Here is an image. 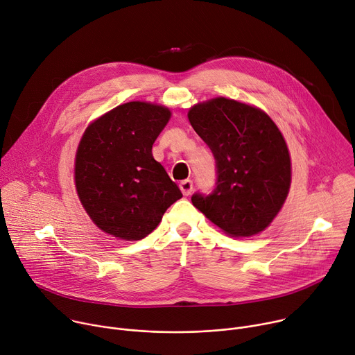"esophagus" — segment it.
<instances>
[{
  "label": "esophagus",
  "mask_w": 355,
  "mask_h": 355,
  "mask_svg": "<svg viewBox=\"0 0 355 355\" xmlns=\"http://www.w3.org/2000/svg\"><path fill=\"white\" fill-rule=\"evenodd\" d=\"M192 188H193V184L191 180H184L180 182V189L185 196H188L192 192Z\"/></svg>",
  "instance_id": "esophagus-1"
}]
</instances>
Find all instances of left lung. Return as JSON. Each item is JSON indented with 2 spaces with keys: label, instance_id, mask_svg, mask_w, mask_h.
<instances>
[{
  "label": "left lung",
  "instance_id": "left-lung-1",
  "mask_svg": "<svg viewBox=\"0 0 355 355\" xmlns=\"http://www.w3.org/2000/svg\"><path fill=\"white\" fill-rule=\"evenodd\" d=\"M188 119L216 163L214 191L195 192L192 205L233 237L260 233L291 185L289 151L279 129L263 111L222 96L192 107Z\"/></svg>",
  "mask_w": 355,
  "mask_h": 355
}]
</instances>
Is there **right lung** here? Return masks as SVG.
Instances as JSON below:
<instances>
[{
    "label": "right lung",
    "mask_w": 355,
    "mask_h": 355,
    "mask_svg": "<svg viewBox=\"0 0 355 355\" xmlns=\"http://www.w3.org/2000/svg\"><path fill=\"white\" fill-rule=\"evenodd\" d=\"M170 116L164 107L133 101L85 130L76 156V188L101 230L123 240H140L182 196L151 155Z\"/></svg>",
    "instance_id": "obj_1"
}]
</instances>
